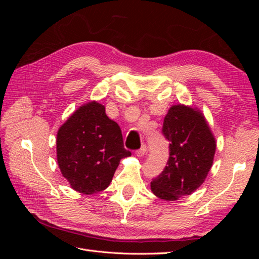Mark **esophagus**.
I'll use <instances>...</instances> for the list:
<instances>
[{
  "label": "esophagus",
  "mask_w": 259,
  "mask_h": 259,
  "mask_svg": "<svg viewBox=\"0 0 259 259\" xmlns=\"http://www.w3.org/2000/svg\"><path fill=\"white\" fill-rule=\"evenodd\" d=\"M146 152H147V146H146V144H143V146L140 147V149H138V150L136 151V154L138 156H143V155H145Z\"/></svg>",
  "instance_id": "34e87169"
}]
</instances>
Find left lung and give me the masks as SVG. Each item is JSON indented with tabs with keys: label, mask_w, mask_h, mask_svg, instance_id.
<instances>
[{
	"label": "left lung",
	"mask_w": 259,
	"mask_h": 259,
	"mask_svg": "<svg viewBox=\"0 0 259 259\" xmlns=\"http://www.w3.org/2000/svg\"><path fill=\"white\" fill-rule=\"evenodd\" d=\"M162 134L169 142V158L162 173L152 178L151 190L160 199L175 201L205 180L213 164L215 138L202 113L183 105L169 109Z\"/></svg>",
	"instance_id": "left-lung-1"
}]
</instances>
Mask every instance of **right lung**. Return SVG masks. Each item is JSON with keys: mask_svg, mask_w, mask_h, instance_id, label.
<instances>
[{"mask_svg": "<svg viewBox=\"0 0 259 259\" xmlns=\"http://www.w3.org/2000/svg\"><path fill=\"white\" fill-rule=\"evenodd\" d=\"M61 174L75 191L94 194L110 185L120 160L132 153L124 148L119 124L105 106L93 101L69 117L57 134Z\"/></svg>", "mask_w": 259, "mask_h": 259, "instance_id": "obj_1", "label": "right lung"}]
</instances>
